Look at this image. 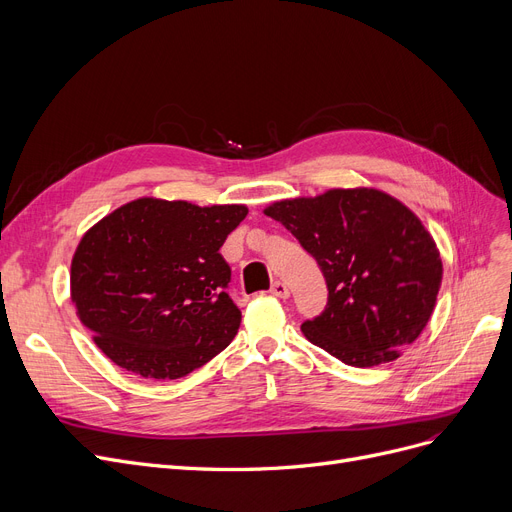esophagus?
<instances>
[{
  "instance_id": "34e87169",
  "label": "esophagus",
  "mask_w": 512,
  "mask_h": 512,
  "mask_svg": "<svg viewBox=\"0 0 512 512\" xmlns=\"http://www.w3.org/2000/svg\"><path fill=\"white\" fill-rule=\"evenodd\" d=\"M271 294L277 296V298H281V300H287V298H289V287H287L283 281H275V283L271 285Z\"/></svg>"
}]
</instances>
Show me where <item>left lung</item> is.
<instances>
[{
  "label": "left lung",
  "mask_w": 512,
  "mask_h": 512,
  "mask_svg": "<svg viewBox=\"0 0 512 512\" xmlns=\"http://www.w3.org/2000/svg\"><path fill=\"white\" fill-rule=\"evenodd\" d=\"M264 212L325 277V310L302 323L308 342L362 369L396 360L421 335L442 285V260L404 204L377 189H331Z\"/></svg>",
  "instance_id": "1"
}]
</instances>
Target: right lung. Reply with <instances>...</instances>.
<instances>
[{"instance_id": "right-lung-1", "label": "right lung", "mask_w": 512, "mask_h": 512, "mask_svg": "<svg viewBox=\"0 0 512 512\" xmlns=\"http://www.w3.org/2000/svg\"><path fill=\"white\" fill-rule=\"evenodd\" d=\"M246 206L141 198L91 227L70 266L79 321L120 369L179 379L235 337L241 312L221 256Z\"/></svg>"}]
</instances>
